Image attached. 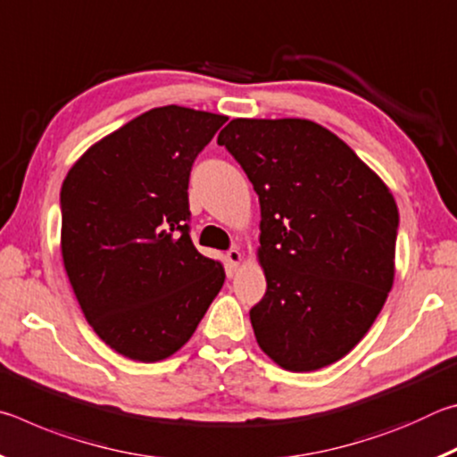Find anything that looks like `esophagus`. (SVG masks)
Instances as JSON below:
<instances>
[{
    "label": "esophagus",
    "mask_w": 457,
    "mask_h": 457,
    "mask_svg": "<svg viewBox=\"0 0 457 457\" xmlns=\"http://www.w3.org/2000/svg\"><path fill=\"white\" fill-rule=\"evenodd\" d=\"M242 258H244L242 252H239L237 247H231V250L226 253V260L231 268H237L239 264H242Z\"/></svg>",
    "instance_id": "1"
}]
</instances>
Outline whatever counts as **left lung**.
<instances>
[{
  "instance_id": "left-lung-1",
  "label": "left lung",
  "mask_w": 457,
  "mask_h": 457,
  "mask_svg": "<svg viewBox=\"0 0 457 457\" xmlns=\"http://www.w3.org/2000/svg\"><path fill=\"white\" fill-rule=\"evenodd\" d=\"M218 145L260 197L268 288L250 311L258 346L292 373L332 365L373 327L395 280V197L312 120L234 119Z\"/></svg>"
}]
</instances>
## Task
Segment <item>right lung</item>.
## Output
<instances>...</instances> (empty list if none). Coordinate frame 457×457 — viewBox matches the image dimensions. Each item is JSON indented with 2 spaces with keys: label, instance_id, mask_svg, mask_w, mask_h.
I'll return each instance as SVG.
<instances>
[{
  "label": "right lung",
  "instance_id": "add662e5",
  "mask_svg": "<svg viewBox=\"0 0 457 457\" xmlns=\"http://www.w3.org/2000/svg\"><path fill=\"white\" fill-rule=\"evenodd\" d=\"M228 120L151 108L84 151L60 191V250L90 327L122 357L157 362L193 337L226 270L189 237V171Z\"/></svg>",
  "mask_w": 457,
  "mask_h": 457
}]
</instances>
